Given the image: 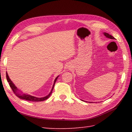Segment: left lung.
Returning <instances> with one entry per match:
<instances>
[{
    "mask_svg": "<svg viewBox=\"0 0 132 132\" xmlns=\"http://www.w3.org/2000/svg\"><path fill=\"white\" fill-rule=\"evenodd\" d=\"M103 34L104 35V36H105L106 37H107V38H110V39H115L114 37H113L112 36H111V35L107 34L106 32H103ZM85 102H87V101H85Z\"/></svg>",
    "mask_w": 132,
    "mask_h": 132,
    "instance_id": "8db88e82",
    "label": "left lung"
}]
</instances>
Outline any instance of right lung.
I'll return each mask as SVG.
<instances>
[{"mask_svg":"<svg viewBox=\"0 0 132 132\" xmlns=\"http://www.w3.org/2000/svg\"><path fill=\"white\" fill-rule=\"evenodd\" d=\"M6 79H7V82H9V85L10 86V87L11 88L12 90L13 91L14 93L15 94V95L21 98V99H23V100H27V101H34V102H38V101H43L44 100H46L47 98H48L50 97V96H51L52 93V91L53 90L54 88V84L55 82H56L57 80L59 77V75L57 77H56V78L55 79L54 81V84H53V85L52 86V88L51 89V91L50 93V94L46 96L43 97H35V96H31L29 94H23L22 92L19 90V89H18L16 86L14 84L13 82L9 78V77L8 74H7V72H6Z\"/></svg>","mask_w":132,"mask_h":132,"instance_id":"obj_1","label":"right lung"}]
</instances>
